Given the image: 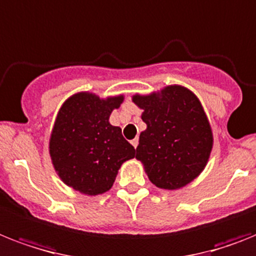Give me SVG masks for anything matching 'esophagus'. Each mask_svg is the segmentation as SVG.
Masks as SVG:
<instances>
[{
	"label": "esophagus",
	"mask_w": 256,
	"mask_h": 256,
	"mask_svg": "<svg viewBox=\"0 0 256 256\" xmlns=\"http://www.w3.org/2000/svg\"><path fill=\"white\" fill-rule=\"evenodd\" d=\"M132 144L135 147V148H136V146H138V138H134V139H132Z\"/></svg>",
	"instance_id": "1"
}]
</instances>
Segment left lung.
I'll return each instance as SVG.
<instances>
[{"mask_svg":"<svg viewBox=\"0 0 256 256\" xmlns=\"http://www.w3.org/2000/svg\"><path fill=\"white\" fill-rule=\"evenodd\" d=\"M147 128L139 135L136 159L158 188L180 189L206 167L213 132L197 96L182 85L134 94Z\"/></svg>","mask_w":256,"mask_h":256,"instance_id":"left-lung-1","label":"left lung"}]
</instances>
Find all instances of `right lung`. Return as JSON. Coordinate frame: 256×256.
<instances>
[{
  "instance_id": "1",
  "label": "right lung",
  "mask_w": 256,
  "mask_h": 256,
  "mask_svg": "<svg viewBox=\"0 0 256 256\" xmlns=\"http://www.w3.org/2000/svg\"><path fill=\"white\" fill-rule=\"evenodd\" d=\"M124 96L100 98L94 93L70 96L58 112L50 136V156L66 186L82 194L108 192L118 170L135 156V148L109 117Z\"/></svg>"
}]
</instances>
